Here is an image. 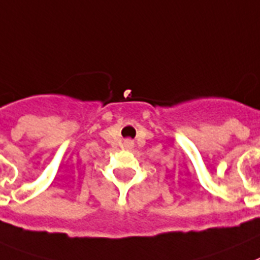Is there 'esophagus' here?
Here are the masks:
<instances>
[{"mask_svg":"<svg viewBox=\"0 0 260 260\" xmlns=\"http://www.w3.org/2000/svg\"><path fill=\"white\" fill-rule=\"evenodd\" d=\"M127 144H128V145H131V143H129V141H128V143H127Z\"/></svg>","mask_w":260,"mask_h":260,"instance_id":"1","label":"esophagus"}]
</instances>
